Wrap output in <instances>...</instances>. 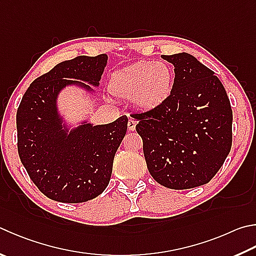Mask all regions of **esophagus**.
<instances>
[{
    "label": "esophagus",
    "instance_id": "obj_1",
    "mask_svg": "<svg viewBox=\"0 0 256 256\" xmlns=\"http://www.w3.org/2000/svg\"><path fill=\"white\" fill-rule=\"evenodd\" d=\"M136 126V120L134 118H128V128L130 131H134Z\"/></svg>",
    "mask_w": 256,
    "mask_h": 256
}]
</instances>
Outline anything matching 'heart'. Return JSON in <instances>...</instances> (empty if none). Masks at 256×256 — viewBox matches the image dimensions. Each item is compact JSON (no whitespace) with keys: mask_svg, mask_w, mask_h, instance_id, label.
Returning <instances> with one entry per match:
<instances>
[{"mask_svg":"<svg viewBox=\"0 0 256 256\" xmlns=\"http://www.w3.org/2000/svg\"><path fill=\"white\" fill-rule=\"evenodd\" d=\"M174 72L166 62H143L114 74L110 90L131 100L140 110L156 108L168 100L174 88Z\"/></svg>","mask_w":256,"mask_h":256,"instance_id":"heart-1","label":"heart"}]
</instances>
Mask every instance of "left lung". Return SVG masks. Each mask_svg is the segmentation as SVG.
Masks as SVG:
<instances>
[{
	"mask_svg": "<svg viewBox=\"0 0 256 256\" xmlns=\"http://www.w3.org/2000/svg\"><path fill=\"white\" fill-rule=\"evenodd\" d=\"M174 66L170 96L156 108L131 114L138 120L148 172L181 190L209 182L232 148L230 98L218 77L189 54H162Z\"/></svg>",
	"mask_w": 256,
	"mask_h": 256,
	"instance_id": "left-lung-1",
	"label": "left lung"
}]
</instances>
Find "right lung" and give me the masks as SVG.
<instances>
[{
    "label": "right lung",
    "mask_w": 256,
    "mask_h": 256,
    "mask_svg": "<svg viewBox=\"0 0 256 256\" xmlns=\"http://www.w3.org/2000/svg\"><path fill=\"white\" fill-rule=\"evenodd\" d=\"M108 56H78L62 62L31 82L16 112L18 152L34 184L56 202H84L104 192L115 152L126 133L128 116L105 125L84 124L62 130L56 98L59 90L80 80L97 86Z\"/></svg>",
    "instance_id": "right-lung-1"
}]
</instances>
